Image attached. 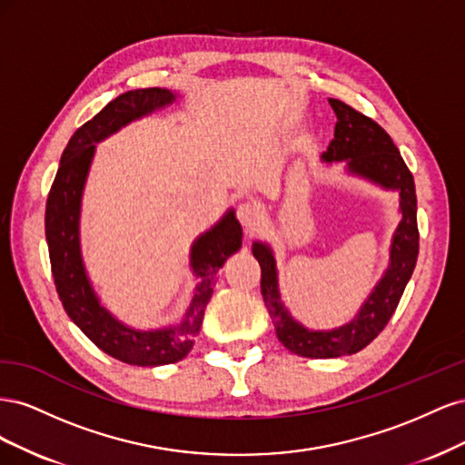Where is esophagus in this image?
I'll list each match as a JSON object with an SVG mask.
<instances>
[{
	"label": "esophagus",
	"mask_w": 465,
	"mask_h": 465,
	"mask_svg": "<svg viewBox=\"0 0 465 465\" xmlns=\"http://www.w3.org/2000/svg\"><path fill=\"white\" fill-rule=\"evenodd\" d=\"M236 219L241 221V224L246 231H250L260 223L262 209L256 203H242V205H238V209H236Z\"/></svg>",
	"instance_id": "esophagus-1"
}]
</instances>
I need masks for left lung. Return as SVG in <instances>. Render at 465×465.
I'll return each mask as SVG.
<instances>
[{
	"instance_id": "left-lung-1",
	"label": "left lung",
	"mask_w": 465,
	"mask_h": 465,
	"mask_svg": "<svg viewBox=\"0 0 465 465\" xmlns=\"http://www.w3.org/2000/svg\"><path fill=\"white\" fill-rule=\"evenodd\" d=\"M330 104L337 122L333 139L328 151L322 154V161H345L347 173L367 178L386 190L400 192L401 221L391 236L390 265L384 277L378 281L371 297L361 306L359 314L345 326L330 331L308 330L297 320H292L281 302L272 248L265 242H254L252 246V254L262 267V297L272 316L279 341L291 353L311 359L353 355L367 347L396 312L419 254L415 182L398 147L372 118L361 114L337 98H330Z\"/></svg>"
}]
</instances>
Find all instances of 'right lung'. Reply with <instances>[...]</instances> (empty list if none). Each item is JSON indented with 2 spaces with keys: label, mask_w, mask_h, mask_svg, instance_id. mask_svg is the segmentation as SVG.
<instances>
[{
  "label": "right lung",
  "mask_w": 465,
  "mask_h": 465,
  "mask_svg": "<svg viewBox=\"0 0 465 465\" xmlns=\"http://www.w3.org/2000/svg\"><path fill=\"white\" fill-rule=\"evenodd\" d=\"M174 101L176 94L161 87L128 91L110 101L69 139L46 202L45 229L52 275L67 316L106 355L135 367H161L190 353L195 335L202 330L205 306L213 294L215 275L242 244V227L232 209L193 242L190 263L198 283L184 318L174 326L149 331L125 326L106 311L93 291L81 258L79 215L94 143Z\"/></svg>",
  "instance_id": "obj_1"
}]
</instances>
